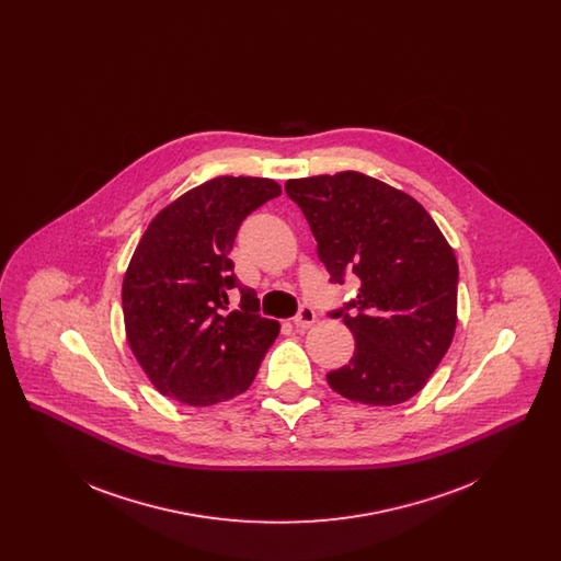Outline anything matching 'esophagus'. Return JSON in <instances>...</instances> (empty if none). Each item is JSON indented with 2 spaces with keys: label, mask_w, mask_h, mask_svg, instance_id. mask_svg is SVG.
I'll use <instances>...</instances> for the list:
<instances>
[{
  "label": "esophagus",
  "mask_w": 561,
  "mask_h": 561,
  "mask_svg": "<svg viewBox=\"0 0 561 561\" xmlns=\"http://www.w3.org/2000/svg\"><path fill=\"white\" fill-rule=\"evenodd\" d=\"M316 320H318L316 311H313L309 305H302V307L298 309L296 318H294V325H296V330H307V328H311V325L316 323Z\"/></svg>",
  "instance_id": "1"
}]
</instances>
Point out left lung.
Listing matches in <instances>:
<instances>
[{
	"label": "left lung",
	"instance_id": "1",
	"mask_svg": "<svg viewBox=\"0 0 561 561\" xmlns=\"http://www.w3.org/2000/svg\"><path fill=\"white\" fill-rule=\"evenodd\" d=\"M286 193L305 214L330 279L343 284L347 271L359 279L357 296L332 313L353 332L355 353L328 373V385L368 405L410 400L453 343L458 263L450 243L414 197L362 172L293 179Z\"/></svg>",
	"mask_w": 561,
	"mask_h": 561
}]
</instances>
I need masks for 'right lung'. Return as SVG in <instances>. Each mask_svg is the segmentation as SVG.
<instances>
[{
  "instance_id": "right-lung-1",
  "label": "right lung",
  "mask_w": 561,
  "mask_h": 561,
  "mask_svg": "<svg viewBox=\"0 0 561 561\" xmlns=\"http://www.w3.org/2000/svg\"><path fill=\"white\" fill-rule=\"evenodd\" d=\"M279 193L271 179L218 176L165 206L142 233L122 305L128 345L161 396L204 408L252 385L279 323L259 316L229 252L243 218ZM231 289L242 294L233 312Z\"/></svg>"
}]
</instances>
